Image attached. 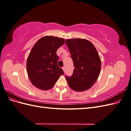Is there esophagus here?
<instances>
[{
    "label": "esophagus",
    "mask_w": 131,
    "mask_h": 131,
    "mask_svg": "<svg viewBox=\"0 0 131 131\" xmlns=\"http://www.w3.org/2000/svg\"><path fill=\"white\" fill-rule=\"evenodd\" d=\"M62 69L63 70V71H64V72H66V67H63L62 68Z\"/></svg>",
    "instance_id": "esophagus-1"
}]
</instances>
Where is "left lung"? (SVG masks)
<instances>
[{"instance_id": "8db88e82", "label": "left lung", "mask_w": 131, "mask_h": 131, "mask_svg": "<svg viewBox=\"0 0 131 131\" xmlns=\"http://www.w3.org/2000/svg\"><path fill=\"white\" fill-rule=\"evenodd\" d=\"M66 43L75 67L72 76L66 77L69 86L78 92L90 89L97 80L101 69L96 49L86 39H67Z\"/></svg>"}]
</instances>
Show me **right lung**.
Listing matches in <instances>:
<instances>
[{
  "instance_id": "add662e5",
  "label": "right lung",
  "mask_w": 131,
  "mask_h": 131,
  "mask_svg": "<svg viewBox=\"0 0 131 131\" xmlns=\"http://www.w3.org/2000/svg\"><path fill=\"white\" fill-rule=\"evenodd\" d=\"M64 39L53 36L42 37L35 43L27 61L28 76L37 88L48 90L52 88L61 75L58 66L56 51L64 44Z\"/></svg>"
}]
</instances>
